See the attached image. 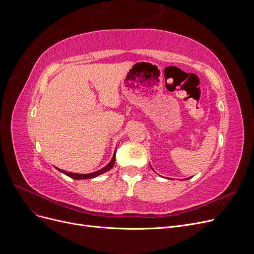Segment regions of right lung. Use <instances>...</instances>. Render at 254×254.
I'll return each instance as SVG.
<instances>
[{
	"label": "right lung",
	"instance_id": "right-lung-1",
	"mask_svg": "<svg viewBox=\"0 0 254 254\" xmlns=\"http://www.w3.org/2000/svg\"><path fill=\"white\" fill-rule=\"evenodd\" d=\"M114 162H115V152H114V155H113L111 161H110V162H109L108 164H107L104 168H102V170H99V171L94 172V173H91V174H73V173H70V172H65V171H64V170H59V168H57V170H58L59 172H61V173H64V175H66V176H68V177H71V178H73V179H75V180H79V179H92V178H95V177H97V176H99V175H102V174H104V173H106V172L110 171L111 168L113 167V165H114Z\"/></svg>",
	"mask_w": 254,
	"mask_h": 254
}]
</instances>
